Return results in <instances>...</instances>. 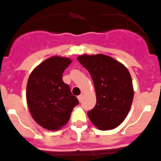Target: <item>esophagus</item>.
I'll return each instance as SVG.
<instances>
[{
  "label": "esophagus",
  "instance_id": "34e87169",
  "mask_svg": "<svg viewBox=\"0 0 161 161\" xmlns=\"http://www.w3.org/2000/svg\"><path fill=\"white\" fill-rule=\"evenodd\" d=\"M77 98H78V100H79L80 102H81V101H82V98H83V95H82V94H81V95L78 96Z\"/></svg>",
  "mask_w": 161,
  "mask_h": 161
}]
</instances>
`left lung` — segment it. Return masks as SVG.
Listing matches in <instances>:
<instances>
[{"instance_id": "obj_1", "label": "left lung", "mask_w": 161, "mask_h": 161, "mask_svg": "<svg viewBox=\"0 0 161 161\" xmlns=\"http://www.w3.org/2000/svg\"><path fill=\"white\" fill-rule=\"evenodd\" d=\"M77 60L89 72L95 86L97 104L88 112L91 122L100 130L115 129L124 121L133 100L129 70L104 54L82 55Z\"/></svg>"}]
</instances>
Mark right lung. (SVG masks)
<instances>
[{
	"label": "right lung",
	"instance_id": "add662e5",
	"mask_svg": "<svg viewBox=\"0 0 161 161\" xmlns=\"http://www.w3.org/2000/svg\"><path fill=\"white\" fill-rule=\"evenodd\" d=\"M72 60L52 57L31 73L27 83L26 99L35 121L48 130H58L67 124L73 108L79 101L62 80V74Z\"/></svg>",
	"mask_w": 161,
	"mask_h": 161
}]
</instances>
